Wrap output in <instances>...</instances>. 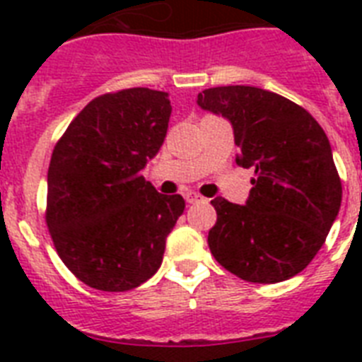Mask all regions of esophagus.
I'll use <instances>...</instances> for the list:
<instances>
[{
  "label": "esophagus",
  "instance_id": "1",
  "mask_svg": "<svg viewBox=\"0 0 362 362\" xmlns=\"http://www.w3.org/2000/svg\"><path fill=\"white\" fill-rule=\"evenodd\" d=\"M184 197H186V201L189 204L199 203V201H203V197H201V195H199V193H195V192H187L186 195H184Z\"/></svg>",
  "mask_w": 362,
  "mask_h": 362
}]
</instances>
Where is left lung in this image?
<instances>
[{"label": "left lung", "mask_w": 362, "mask_h": 362, "mask_svg": "<svg viewBox=\"0 0 362 362\" xmlns=\"http://www.w3.org/2000/svg\"><path fill=\"white\" fill-rule=\"evenodd\" d=\"M197 103L231 122L237 163L255 169L246 204L212 201L210 252L242 280H289L320 252L342 203L325 131L306 109L255 86L209 88Z\"/></svg>", "instance_id": "obj_1"}]
</instances>
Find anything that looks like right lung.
Returning a JSON list of instances; mask_svg holds the SVG:
<instances>
[{
    "instance_id": "add662e5",
    "label": "right lung",
    "mask_w": 362,
    "mask_h": 362,
    "mask_svg": "<svg viewBox=\"0 0 362 362\" xmlns=\"http://www.w3.org/2000/svg\"><path fill=\"white\" fill-rule=\"evenodd\" d=\"M169 95L150 88L103 93L54 146L47 226L65 267L99 291H129L152 278L186 203L161 195L141 170L161 148Z\"/></svg>"
}]
</instances>
